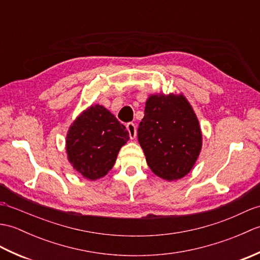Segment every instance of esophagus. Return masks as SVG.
<instances>
[{"instance_id":"1","label":"esophagus","mask_w":260,"mask_h":260,"mask_svg":"<svg viewBox=\"0 0 260 260\" xmlns=\"http://www.w3.org/2000/svg\"><path fill=\"white\" fill-rule=\"evenodd\" d=\"M126 128L128 131V134L129 137L132 140L136 139V135H137V131H136V125L134 123H127L126 124Z\"/></svg>"}]
</instances>
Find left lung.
Here are the masks:
<instances>
[{"instance_id":"obj_1","label":"left lung","mask_w":260,"mask_h":260,"mask_svg":"<svg viewBox=\"0 0 260 260\" xmlns=\"http://www.w3.org/2000/svg\"><path fill=\"white\" fill-rule=\"evenodd\" d=\"M137 137L154 174L167 181L192 170L202 147L196 113L183 95H152L145 104Z\"/></svg>"}]
</instances>
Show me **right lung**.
I'll list each match as a JSON object with an SVG mask.
<instances>
[{
  "mask_svg": "<svg viewBox=\"0 0 260 260\" xmlns=\"http://www.w3.org/2000/svg\"><path fill=\"white\" fill-rule=\"evenodd\" d=\"M128 139L125 126L109 110L102 105L90 106L69 127L66 141L68 161L84 178L101 179L112 170Z\"/></svg>",
  "mask_w": 260,
  "mask_h": 260,
  "instance_id": "1",
  "label": "right lung"
}]
</instances>
